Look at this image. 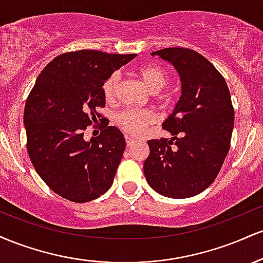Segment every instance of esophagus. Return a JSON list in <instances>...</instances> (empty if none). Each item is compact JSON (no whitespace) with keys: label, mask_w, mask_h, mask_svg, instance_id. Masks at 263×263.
<instances>
[{"label":"esophagus","mask_w":263,"mask_h":263,"mask_svg":"<svg viewBox=\"0 0 263 263\" xmlns=\"http://www.w3.org/2000/svg\"><path fill=\"white\" fill-rule=\"evenodd\" d=\"M126 144H127V147H131L132 144L135 143V141H134V138H131L129 137V136H126Z\"/></svg>","instance_id":"1"}]
</instances>
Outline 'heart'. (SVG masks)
<instances>
[{"instance_id": "heart-1", "label": "heart", "mask_w": 263, "mask_h": 263, "mask_svg": "<svg viewBox=\"0 0 263 263\" xmlns=\"http://www.w3.org/2000/svg\"><path fill=\"white\" fill-rule=\"evenodd\" d=\"M137 77L151 92H158L167 84V73L157 65H144L137 69ZM120 83V74H110L102 84V92L107 101H112L116 96ZM156 122V115L147 110H123L116 116V123L122 131L131 136H141L152 123Z\"/></svg>"}]
</instances>
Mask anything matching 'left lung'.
Returning <instances> with one entry per match:
<instances>
[{
	"label": "left lung",
	"mask_w": 263,
	"mask_h": 263,
	"mask_svg": "<svg viewBox=\"0 0 263 263\" xmlns=\"http://www.w3.org/2000/svg\"><path fill=\"white\" fill-rule=\"evenodd\" d=\"M173 64L182 95L162 127L171 138L149 140L143 172L147 183L168 198H190L215 180L234 128V107L226 81L206 58L188 48H164L152 57Z\"/></svg>",
	"instance_id": "8db88e82"
}]
</instances>
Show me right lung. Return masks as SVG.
<instances>
[{
  "instance_id": "1",
  "label": "right lung",
  "mask_w": 263,
  "mask_h": 263,
  "mask_svg": "<svg viewBox=\"0 0 263 263\" xmlns=\"http://www.w3.org/2000/svg\"><path fill=\"white\" fill-rule=\"evenodd\" d=\"M136 54L77 50L55 57L39 74L25 107L27 151L44 183L60 197L86 203L112 185L126 142L122 132L100 119L102 84ZM100 119L98 138L83 140Z\"/></svg>"
}]
</instances>
